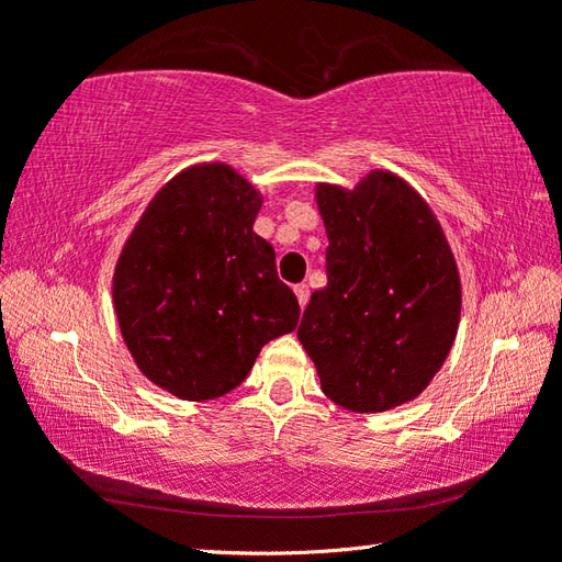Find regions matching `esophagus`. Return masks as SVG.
<instances>
[{"label":"esophagus","instance_id":"obj_1","mask_svg":"<svg viewBox=\"0 0 562 562\" xmlns=\"http://www.w3.org/2000/svg\"><path fill=\"white\" fill-rule=\"evenodd\" d=\"M294 294H297L300 307L302 310L307 307V302H310V288H307V284H294Z\"/></svg>","mask_w":562,"mask_h":562}]
</instances>
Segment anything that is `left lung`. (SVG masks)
Segmentation results:
<instances>
[{
  "label": "left lung",
  "instance_id": "8db88e82",
  "mask_svg": "<svg viewBox=\"0 0 562 562\" xmlns=\"http://www.w3.org/2000/svg\"><path fill=\"white\" fill-rule=\"evenodd\" d=\"M327 231V288L297 337L322 392L359 414L412 402L431 384L461 319V278L429 203L392 170L355 188L317 183Z\"/></svg>",
  "mask_w": 562,
  "mask_h": 562
}]
</instances>
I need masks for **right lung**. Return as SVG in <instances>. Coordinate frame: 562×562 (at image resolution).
Returning a JSON list of instances; mask_svg holds the SVG:
<instances>
[{
	"instance_id": "obj_1",
	"label": "right lung",
	"mask_w": 562,
	"mask_h": 562,
	"mask_svg": "<svg viewBox=\"0 0 562 562\" xmlns=\"http://www.w3.org/2000/svg\"><path fill=\"white\" fill-rule=\"evenodd\" d=\"M262 193L227 164L180 170L150 198L113 270V310L148 382L186 402L243 382L300 304L252 231Z\"/></svg>"
}]
</instances>
